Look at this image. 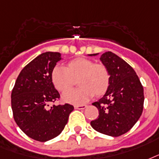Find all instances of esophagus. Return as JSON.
I'll return each mask as SVG.
<instances>
[{
    "instance_id": "34e87169",
    "label": "esophagus",
    "mask_w": 159,
    "mask_h": 159,
    "mask_svg": "<svg viewBox=\"0 0 159 159\" xmlns=\"http://www.w3.org/2000/svg\"><path fill=\"white\" fill-rule=\"evenodd\" d=\"M86 107H87V105H84V104H83V105H75V109H85Z\"/></svg>"
}]
</instances>
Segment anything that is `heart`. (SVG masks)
Instances as JSON below:
<instances>
[{"label":"heart","mask_w":159,"mask_h":159,"mask_svg":"<svg viewBox=\"0 0 159 159\" xmlns=\"http://www.w3.org/2000/svg\"><path fill=\"white\" fill-rule=\"evenodd\" d=\"M51 78L58 90L70 89L78 80V89L63 93V99L72 104H83L94 95L104 94L110 84V73L104 64L78 58L69 63L67 68L61 66L53 69Z\"/></svg>","instance_id":"b5f03b06"}]
</instances>
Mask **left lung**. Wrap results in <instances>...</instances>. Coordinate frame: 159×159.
I'll return each instance as SVG.
<instances>
[{"instance_id": "8db88e82", "label": "left lung", "mask_w": 159, "mask_h": 159, "mask_svg": "<svg viewBox=\"0 0 159 159\" xmlns=\"http://www.w3.org/2000/svg\"><path fill=\"white\" fill-rule=\"evenodd\" d=\"M100 60L110 73V84L104 96L92 104L99 109V118L90 124L98 132L118 137L129 131L141 116L143 88L134 70L118 55L108 51Z\"/></svg>"}]
</instances>
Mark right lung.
I'll use <instances>...</instances> for the list:
<instances>
[{
  "mask_svg": "<svg viewBox=\"0 0 159 159\" xmlns=\"http://www.w3.org/2000/svg\"><path fill=\"white\" fill-rule=\"evenodd\" d=\"M61 60L59 52H45L25 66L11 92L13 117L20 129L33 139L46 142L57 137L67 124L74 106L53 105L60 99L51 74Z\"/></svg>",
  "mask_w": 159,
  "mask_h": 159,
  "instance_id": "right-lung-1",
  "label": "right lung"
}]
</instances>
